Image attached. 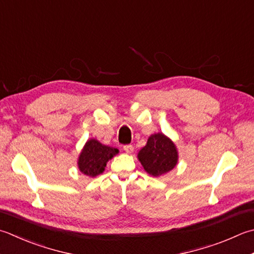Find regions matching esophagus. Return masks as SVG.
<instances>
[{"instance_id":"1","label":"esophagus","mask_w":254,"mask_h":254,"mask_svg":"<svg viewBox=\"0 0 254 254\" xmlns=\"http://www.w3.org/2000/svg\"><path fill=\"white\" fill-rule=\"evenodd\" d=\"M123 150L126 151V153L131 154L134 151V147H133V145H124L123 146Z\"/></svg>"}]
</instances>
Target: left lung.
I'll list each match as a JSON object with an SVG mask.
<instances>
[{
    "label": "left lung",
    "instance_id": "left-lung-1",
    "mask_svg": "<svg viewBox=\"0 0 254 254\" xmlns=\"http://www.w3.org/2000/svg\"><path fill=\"white\" fill-rule=\"evenodd\" d=\"M138 161L147 174L158 177L172 171L178 161L176 145L163 133L148 137L146 145L137 154Z\"/></svg>",
    "mask_w": 254,
    "mask_h": 254
}]
</instances>
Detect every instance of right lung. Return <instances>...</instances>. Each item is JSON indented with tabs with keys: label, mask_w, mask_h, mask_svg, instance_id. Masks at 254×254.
I'll list each match as a JSON object with an SVG mask.
<instances>
[{
	"label": "right lung",
	"mask_w": 254,
	"mask_h": 254,
	"mask_svg": "<svg viewBox=\"0 0 254 254\" xmlns=\"http://www.w3.org/2000/svg\"><path fill=\"white\" fill-rule=\"evenodd\" d=\"M118 153V148L103 145L96 138H90L84 144L78 157L79 171L89 177L100 175L104 172L108 161Z\"/></svg>",
	"instance_id": "obj_1"
}]
</instances>
